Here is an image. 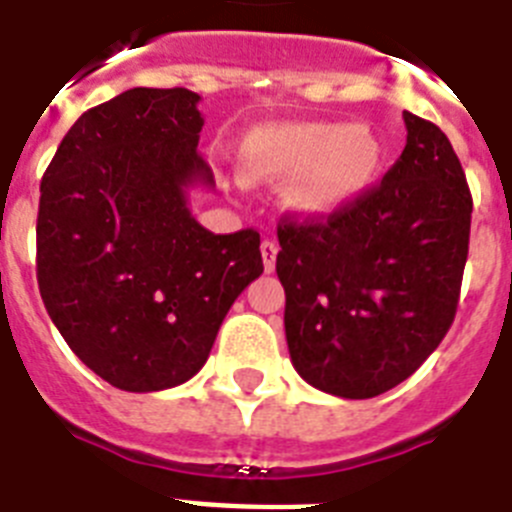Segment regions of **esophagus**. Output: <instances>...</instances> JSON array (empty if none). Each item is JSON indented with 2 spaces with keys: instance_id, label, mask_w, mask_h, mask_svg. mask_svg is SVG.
I'll return each mask as SVG.
<instances>
[{
  "instance_id": "obj_1",
  "label": "esophagus",
  "mask_w": 512,
  "mask_h": 512,
  "mask_svg": "<svg viewBox=\"0 0 512 512\" xmlns=\"http://www.w3.org/2000/svg\"><path fill=\"white\" fill-rule=\"evenodd\" d=\"M260 255H263V265H265V273H273V268H276V255H278V244L270 242V239H265L263 244H260Z\"/></svg>"
}]
</instances>
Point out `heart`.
I'll use <instances>...</instances> for the list:
<instances>
[{
  "instance_id": "obj_1",
  "label": "heart",
  "mask_w": 512,
  "mask_h": 512,
  "mask_svg": "<svg viewBox=\"0 0 512 512\" xmlns=\"http://www.w3.org/2000/svg\"><path fill=\"white\" fill-rule=\"evenodd\" d=\"M384 139L371 126L336 120L265 123L244 134L236 173L244 184H278L302 218H328L363 197L384 168Z\"/></svg>"
}]
</instances>
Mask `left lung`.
Masks as SVG:
<instances>
[{
  "mask_svg": "<svg viewBox=\"0 0 512 512\" xmlns=\"http://www.w3.org/2000/svg\"><path fill=\"white\" fill-rule=\"evenodd\" d=\"M402 118L407 144L381 186L326 220L278 226L292 365L344 400L413 376L458 310L471 191L450 139L413 112Z\"/></svg>",
  "mask_w": 512,
  "mask_h": 512,
  "instance_id": "left-lung-1",
  "label": "left lung"
}]
</instances>
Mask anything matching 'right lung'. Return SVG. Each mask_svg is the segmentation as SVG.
Returning <instances> with one entry per match:
<instances>
[{
  "instance_id": "obj_1",
  "label": "right lung",
  "mask_w": 512,
  "mask_h": 512,
  "mask_svg": "<svg viewBox=\"0 0 512 512\" xmlns=\"http://www.w3.org/2000/svg\"><path fill=\"white\" fill-rule=\"evenodd\" d=\"M189 89H128L73 123L41 178L36 276L68 347L123 392L207 363L236 297L263 273L260 234H213L189 191L215 189Z\"/></svg>"
}]
</instances>
